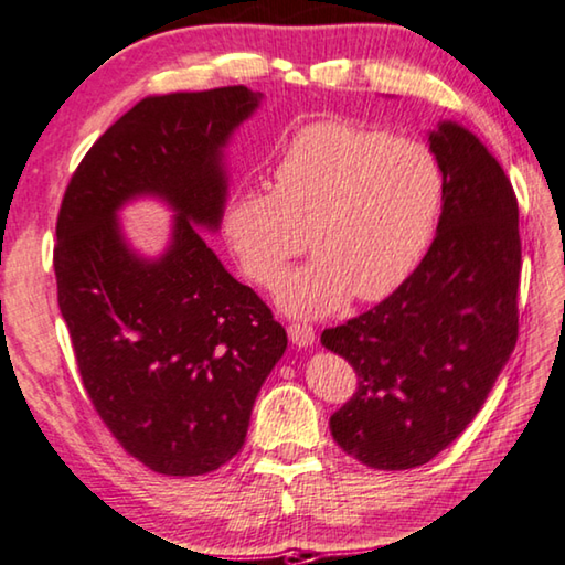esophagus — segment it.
<instances>
[{
  "label": "esophagus",
  "mask_w": 565,
  "mask_h": 565,
  "mask_svg": "<svg viewBox=\"0 0 565 565\" xmlns=\"http://www.w3.org/2000/svg\"><path fill=\"white\" fill-rule=\"evenodd\" d=\"M288 335L292 340L295 348H310L316 343V330H312L308 322H292L288 328Z\"/></svg>",
  "instance_id": "esophagus-1"
}]
</instances>
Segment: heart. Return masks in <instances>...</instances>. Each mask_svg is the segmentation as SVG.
<instances>
[{
    "label": "heart",
    "mask_w": 565,
    "mask_h": 565,
    "mask_svg": "<svg viewBox=\"0 0 565 565\" xmlns=\"http://www.w3.org/2000/svg\"><path fill=\"white\" fill-rule=\"evenodd\" d=\"M222 212V235L249 280L270 288L308 245L316 255L280 282L288 316L326 318L358 295L381 300L405 282L436 235L446 172L413 137L345 119L295 132L270 172Z\"/></svg>",
    "instance_id": "1"
}]
</instances>
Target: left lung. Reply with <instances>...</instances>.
<instances>
[{"mask_svg":"<svg viewBox=\"0 0 565 565\" xmlns=\"http://www.w3.org/2000/svg\"><path fill=\"white\" fill-rule=\"evenodd\" d=\"M446 172L436 239L393 295L320 343L358 373L332 413L348 456L408 470L446 450L495 385L518 338V202L488 147L458 122L428 132Z\"/></svg>","mask_w":565,"mask_h":565,"instance_id":"8db88e82","label":"left lung"}]
</instances>
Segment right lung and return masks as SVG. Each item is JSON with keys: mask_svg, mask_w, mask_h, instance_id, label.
Segmentation results:
<instances>
[{"mask_svg": "<svg viewBox=\"0 0 565 565\" xmlns=\"http://www.w3.org/2000/svg\"><path fill=\"white\" fill-rule=\"evenodd\" d=\"M260 102L243 85L145 97L89 147L60 207L54 275L82 383L119 446L162 476L237 456L288 348L200 233L220 230L225 147ZM140 196L175 212L157 258L137 254L118 222Z\"/></svg>", "mask_w": 565, "mask_h": 565, "instance_id": "right-lung-1", "label": "right lung"}]
</instances>
